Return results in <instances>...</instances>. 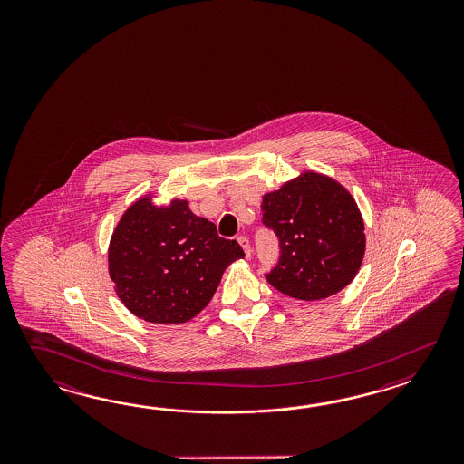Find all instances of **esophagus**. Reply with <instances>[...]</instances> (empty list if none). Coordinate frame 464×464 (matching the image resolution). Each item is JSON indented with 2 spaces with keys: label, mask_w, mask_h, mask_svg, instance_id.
Segmentation results:
<instances>
[{
  "label": "esophagus",
  "mask_w": 464,
  "mask_h": 464,
  "mask_svg": "<svg viewBox=\"0 0 464 464\" xmlns=\"http://www.w3.org/2000/svg\"><path fill=\"white\" fill-rule=\"evenodd\" d=\"M238 244H240L242 248H244V252H246V258H250V256H252V246H250L248 238H246V237H238Z\"/></svg>",
  "instance_id": "esophagus-1"
}]
</instances>
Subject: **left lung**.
I'll return each mask as SVG.
<instances>
[{
  "mask_svg": "<svg viewBox=\"0 0 464 464\" xmlns=\"http://www.w3.org/2000/svg\"><path fill=\"white\" fill-rule=\"evenodd\" d=\"M264 224L280 240L278 266L266 282L296 300L335 295L355 278L365 256V224L338 180L304 170L262 198Z\"/></svg>",
  "mask_w": 464,
  "mask_h": 464,
  "instance_id": "1",
  "label": "left lung"
}]
</instances>
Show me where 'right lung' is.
I'll return each instance as SVG.
<instances>
[{
  "label": "right lung",
  "mask_w": 464,
  "mask_h": 464,
  "mask_svg": "<svg viewBox=\"0 0 464 464\" xmlns=\"http://www.w3.org/2000/svg\"><path fill=\"white\" fill-rule=\"evenodd\" d=\"M244 258L236 240L218 236L186 198L156 204L140 196L119 218L109 240L108 270L119 300L149 324L179 325L198 316L226 268Z\"/></svg>",
  "instance_id": "right-lung-1"
}]
</instances>
